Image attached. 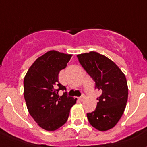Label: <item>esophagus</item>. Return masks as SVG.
I'll return each instance as SVG.
<instances>
[{
    "label": "esophagus",
    "mask_w": 147,
    "mask_h": 147,
    "mask_svg": "<svg viewBox=\"0 0 147 147\" xmlns=\"http://www.w3.org/2000/svg\"><path fill=\"white\" fill-rule=\"evenodd\" d=\"M84 99H85V96H84V95H82V96H81L80 97H79L78 100H80V101H83Z\"/></svg>",
    "instance_id": "1"
}]
</instances>
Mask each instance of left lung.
I'll return each instance as SVG.
<instances>
[{
  "mask_svg": "<svg viewBox=\"0 0 147 147\" xmlns=\"http://www.w3.org/2000/svg\"><path fill=\"white\" fill-rule=\"evenodd\" d=\"M77 58L95 82V88L102 92L96 109L87 114L89 123L99 131L112 129L121 118L127 102L126 76L114 61L97 52L79 54Z\"/></svg>",
  "mask_w": 147,
  "mask_h": 147,
  "instance_id": "obj_1",
  "label": "left lung"
}]
</instances>
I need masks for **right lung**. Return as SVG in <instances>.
<instances>
[{
    "mask_svg": "<svg viewBox=\"0 0 147 147\" xmlns=\"http://www.w3.org/2000/svg\"><path fill=\"white\" fill-rule=\"evenodd\" d=\"M71 54L50 51L38 57L26 74L24 96L30 115L41 128L55 131L67 122L70 110L76 98L59 96L66 88L59 82V74L65 68Z\"/></svg>",
    "mask_w": 147,
    "mask_h": 147,
    "instance_id": "right-lung-1",
    "label": "right lung"
}]
</instances>
